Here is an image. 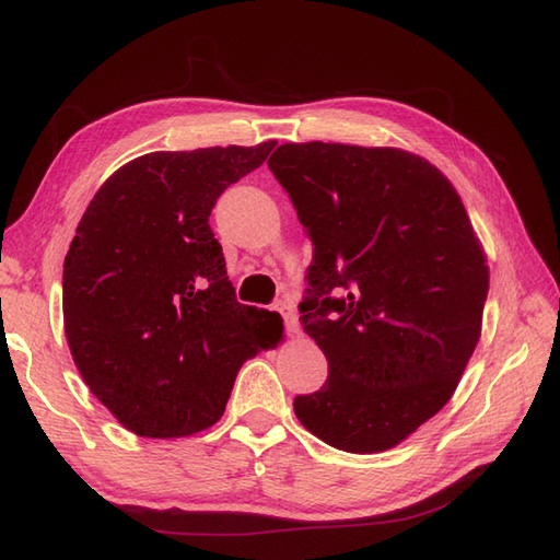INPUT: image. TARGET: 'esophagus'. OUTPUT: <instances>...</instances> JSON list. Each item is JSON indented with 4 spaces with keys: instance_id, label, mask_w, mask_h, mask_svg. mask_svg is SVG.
<instances>
[{
    "instance_id": "1",
    "label": "esophagus",
    "mask_w": 560,
    "mask_h": 560,
    "mask_svg": "<svg viewBox=\"0 0 560 560\" xmlns=\"http://www.w3.org/2000/svg\"><path fill=\"white\" fill-rule=\"evenodd\" d=\"M273 311L281 313L283 323H287V329L291 331V335H299L301 323H299V315H295V307L291 301H279L277 305H273Z\"/></svg>"
}]
</instances>
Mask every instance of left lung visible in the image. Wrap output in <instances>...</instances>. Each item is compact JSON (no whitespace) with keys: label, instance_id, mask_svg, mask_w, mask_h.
Returning <instances> with one entry per match:
<instances>
[{"label":"left lung","instance_id":"8db88e82","mask_svg":"<svg viewBox=\"0 0 560 560\" xmlns=\"http://www.w3.org/2000/svg\"><path fill=\"white\" fill-rule=\"evenodd\" d=\"M315 245L303 329L329 377L293 399L327 445H399L455 395L481 337L489 265L457 189L392 147L281 144L267 161Z\"/></svg>","mask_w":560,"mask_h":560}]
</instances>
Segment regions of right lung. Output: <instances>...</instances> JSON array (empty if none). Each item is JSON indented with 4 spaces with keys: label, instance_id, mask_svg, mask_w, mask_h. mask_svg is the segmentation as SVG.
<instances>
[{
    "label": "right lung",
    "instance_id": "1",
    "mask_svg": "<svg viewBox=\"0 0 560 560\" xmlns=\"http://www.w3.org/2000/svg\"><path fill=\"white\" fill-rule=\"evenodd\" d=\"M273 144L147 153L83 211L65 257V335L83 383L127 431H205L241 365L281 341L279 313L235 301L209 225L223 189Z\"/></svg>",
    "mask_w": 560,
    "mask_h": 560
}]
</instances>
